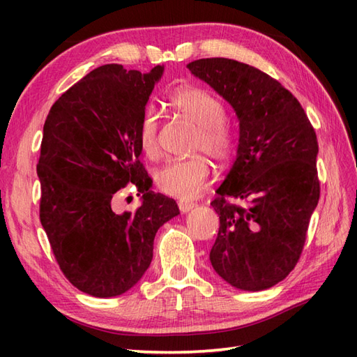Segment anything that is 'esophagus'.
<instances>
[{
    "instance_id": "obj_1",
    "label": "esophagus",
    "mask_w": 357,
    "mask_h": 357,
    "mask_svg": "<svg viewBox=\"0 0 357 357\" xmlns=\"http://www.w3.org/2000/svg\"><path fill=\"white\" fill-rule=\"evenodd\" d=\"M178 207L181 210V213H187V211H190L195 207V204L188 201H178Z\"/></svg>"
}]
</instances>
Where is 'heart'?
Instances as JSON below:
<instances>
[{"mask_svg":"<svg viewBox=\"0 0 357 357\" xmlns=\"http://www.w3.org/2000/svg\"><path fill=\"white\" fill-rule=\"evenodd\" d=\"M172 109L196 126L192 141L195 155L167 162L155 173V184L162 193L178 199H192L199 195L211 178L210 156L218 164H227L236 150V135L224 119V104L199 87H178L170 95ZM158 116L147 110L138 127V142L147 158L158 155Z\"/></svg>","mask_w":357,"mask_h":357,"instance_id":"1","label":"heart"}]
</instances>
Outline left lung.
Listing matches in <instances>:
<instances>
[{
  "label": "left lung",
  "instance_id": "obj_1",
  "mask_svg": "<svg viewBox=\"0 0 357 357\" xmlns=\"http://www.w3.org/2000/svg\"><path fill=\"white\" fill-rule=\"evenodd\" d=\"M187 69L239 119L236 161L211 201L219 231L210 262L230 285L265 290L290 275L305 245L321 196L316 132L290 90L253 66L202 58Z\"/></svg>",
  "mask_w": 357,
  "mask_h": 357
}]
</instances>
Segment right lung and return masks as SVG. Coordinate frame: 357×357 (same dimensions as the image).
Returning <instances> with one entry per match:
<instances>
[{"label":"right lung","instance_id":"add662e5","mask_svg":"<svg viewBox=\"0 0 357 357\" xmlns=\"http://www.w3.org/2000/svg\"><path fill=\"white\" fill-rule=\"evenodd\" d=\"M162 70L98 67L59 96L45 118L36 164L40 219L63 275L95 298L130 290L151 262L158 229L179 213L174 199L150 190L139 161L138 127ZM128 183L143 204L116 214V195Z\"/></svg>","mask_w":357,"mask_h":357}]
</instances>
